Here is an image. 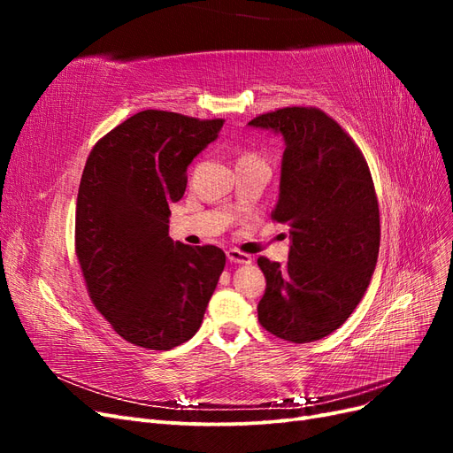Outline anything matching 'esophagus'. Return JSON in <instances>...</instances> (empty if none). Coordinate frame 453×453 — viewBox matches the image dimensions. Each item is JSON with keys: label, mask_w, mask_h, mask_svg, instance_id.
<instances>
[{"label": "esophagus", "mask_w": 453, "mask_h": 453, "mask_svg": "<svg viewBox=\"0 0 453 453\" xmlns=\"http://www.w3.org/2000/svg\"><path fill=\"white\" fill-rule=\"evenodd\" d=\"M226 257H228L230 263H234V265H250L251 263V257L238 251V250H228Z\"/></svg>", "instance_id": "obj_1"}]
</instances>
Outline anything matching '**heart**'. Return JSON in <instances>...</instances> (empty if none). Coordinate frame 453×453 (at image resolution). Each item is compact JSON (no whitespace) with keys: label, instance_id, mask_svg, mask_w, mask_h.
I'll use <instances>...</instances> for the list:
<instances>
[{"label":"heart","instance_id":"heart-1","mask_svg":"<svg viewBox=\"0 0 453 453\" xmlns=\"http://www.w3.org/2000/svg\"><path fill=\"white\" fill-rule=\"evenodd\" d=\"M243 157H253V155H243ZM243 157H242V158H243Z\"/></svg>","mask_w":453,"mask_h":453}]
</instances>
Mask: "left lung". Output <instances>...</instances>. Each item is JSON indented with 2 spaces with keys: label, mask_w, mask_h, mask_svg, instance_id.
I'll return each instance as SVG.
<instances>
[{
  "label": "left lung",
  "mask_w": 453,
  "mask_h": 453,
  "mask_svg": "<svg viewBox=\"0 0 453 453\" xmlns=\"http://www.w3.org/2000/svg\"><path fill=\"white\" fill-rule=\"evenodd\" d=\"M251 128L285 142L272 219L289 223V260L257 263L266 291L258 321L273 336L306 344L334 333L357 308L376 268L380 210L359 147L315 107L258 115Z\"/></svg>",
  "instance_id": "8db88e82"
}]
</instances>
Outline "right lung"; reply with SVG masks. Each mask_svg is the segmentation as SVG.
Masks as SVG:
<instances>
[{"instance_id":"1","label":"right lung","mask_w":453,"mask_h":453,"mask_svg":"<svg viewBox=\"0 0 453 453\" xmlns=\"http://www.w3.org/2000/svg\"><path fill=\"white\" fill-rule=\"evenodd\" d=\"M223 119L135 113L94 145L81 177L75 251L94 306L130 344L172 349L190 340L225 268L215 245L168 234L187 168Z\"/></svg>"}]
</instances>
